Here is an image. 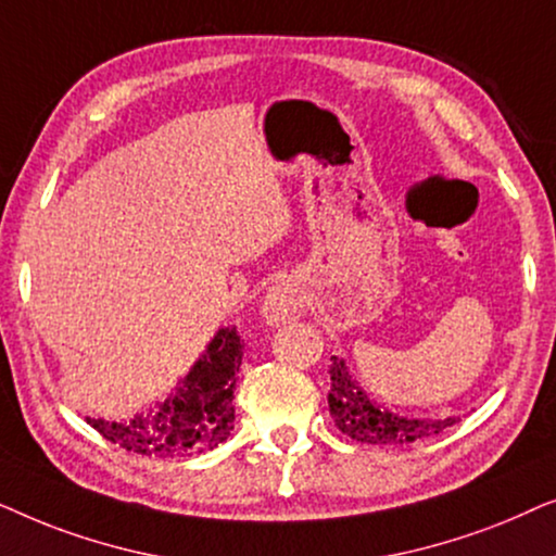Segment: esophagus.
Listing matches in <instances>:
<instances>
[{"instance_id": "esophagus-1", "label": "esophagus", "mask_w": 556, "mask_h": 556, "mask_svg": "<svg viewBox=\"0 0 556 556\" xmlns=\"http://www.w3.org/2000/svg\"><path fill=\"white\" fill-rule=\"evenodd\" d=\"M301 308L303 303H301L299 286H295L293 280H283V283H276L268 293H265L263 318L270 326H278V324L291 321L295 316H301Z\"/></svg>"}]
</instances>
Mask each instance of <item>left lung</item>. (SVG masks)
Instances as JSON below:
<instances>
[{"label": "left lung", "instance_id": "8db88e82", "mask_svg": "<svg viewBox=\"0 0 556 556\" xmlns=\"http://www.w3.org/2000/svg\"><path fill=\"white\" fill-rule=\"evenodd\" d=\"M331 390L329 409L333 425L356 443L369 445H402L438 435L445 428L458 422V417L445 420H417V417H402L390 409H382L371 402L359 384L349 375L346 364L339 356H331Z\"/></svg>", "mask_w": 556, "mask_h": 556}]
</instances>
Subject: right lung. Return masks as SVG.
Wrapping results in <instances>:
<instances>
[{
	"label": "right lung",
	"instance_id": "add662e5",
	"mask_svg": "<svg viewBox=\"0 0 556 556\" xmlns=\"http://www.w3.org/2000/svg\"><path fill=\"white\" fill-rule=\"evenodd\" d=\"M242 364V344L235 326L219 329L189 375L149 413L131 420L86 417L93 430L113 445L149 455L179 458L204 453L225 443L235 425V371Z\"/></svg>",
	"mask_w": 556,
	"mask_h": 556
}]
</instances>
